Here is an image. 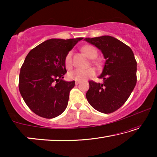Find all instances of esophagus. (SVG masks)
Instances as JSON below:
<instances>
[{
	"mask_svg": "<svg viewBox=\"0 0 157 157\" xmlns=\"http://www.w3.org/2000/svg\"><path fill=\"white\" fill-rule=\"evenodd\" d=\"M79 81H76V82H75V84H76V85L79 84Z\"/></svg>",
	"mask_w": 157,
	"mask_h": 157,
	"instance_id": "34e87169",
	"label": "esophagus"
}]
</instances>
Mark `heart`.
<instances>
[{
    "label": "heart",
    "mask_w": 157,
    "mask_h": 157,
    "mask_svg": "<svg viewBox=\"0 0 157 157\" xmlns=\"http://www.w3.org/2000/svg\"><path fill=\"white\" fill-rule=\"evenodd\" d=\"M82 50L91 59H94V58L97 57V50L93 46H84V47H82ZM72 54V52H69L65 57L64 64L67 69H71L73 66ZM95 71L94 68H76L75 70L70 71L68 73V79H71V80L83 81L95 75Z\"/></svg>",
    "instance_id": "heart-1"
}]
</instances>
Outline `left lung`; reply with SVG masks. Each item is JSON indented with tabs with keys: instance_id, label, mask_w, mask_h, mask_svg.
I'll return each mask as SVG.
<instances>
[{
	"instance_id": "obj_1",
	"label": "left lung",
	"mask_w": 157,
	"mask_h": 157,
	"mask_svg": "<svg viewBox=\"0 0 157 157\" xmlns=\"http://www.w3.org/2000/svg\"><path fill=\"white\" fill-rule=\"evenodd\" d=\"M84 40L103 54L105 63L98 77L103 83L89 81L86 98L92 107L110 113L124 105L136 84L137 63L130 48L113 36L105 35Z\"/></svg>"
}]
</instances>
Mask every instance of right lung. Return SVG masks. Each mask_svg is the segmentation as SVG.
Segmentation results:
<instances>
[{
	"label": "right lung",
	"mask_w": 157,
	"mask_h": 157,
	"mask_svg": "<svg viewBox=\"0 0 157 157\" xmlns=\"http://www.w3.org/2000/svg\"><path fill=\"white\" fill-rule=\"evenodd\" d=\"M82 37L50 39L31 50L21 68L19 91L28 107L45 118H53L67 107L75 81L63 79L64 59Z\"/></svg>",
	"instance_id": "obj_1"
}]
</instances>
